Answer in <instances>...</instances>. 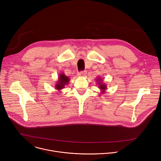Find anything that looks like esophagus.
Returning a JSON list of instances; mask_svg holds the SVG:
<instances>
[{"instance_id":"esophagus-1","label":"esophagus","mask_w":161,"mask_h":161,"mask_svg":"<svg viewBox=\"0 0 161 161\" xmlns=\"http://www.w3.org/2000/svg\"><path fill=\"white\" fill-rule=\"evenodd\" d=\"M87 72L86 71H82V72H80L78 73V76H80V77H82V76H85V75H86Z\"/></svg>"}]
</instances>
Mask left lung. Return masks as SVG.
I'll use <instances>...</instances> for the list:
<instances>
[{
    "label": "left lung",
    "instance_id": "1",
    "mask_svg": "<svg viewBox=\"0 0 161 161\" xmlns=\"http://www.w3.org/2000/svg\"><path fill=\"white\" fill-rule=\"evenodd\" d=\"M96 82H97L98 88L100 89V93L104 94L105 92V91L107 89V85H105V83H103V80L100 77H98L96 79Z\"/></svg>",
    "mask_w": 161,
    "mask_h": 161
}]
</instances>
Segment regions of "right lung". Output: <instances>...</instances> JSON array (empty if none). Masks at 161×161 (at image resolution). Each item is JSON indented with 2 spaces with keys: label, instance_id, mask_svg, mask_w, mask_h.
Segmentation results:
<instances>
[{
  "label": "right lung",
  "instance_id": "1",
  "mask_svg": "<svg viewBox=\"0 0 161 161\" xmlns=\"http://www.w3.org/2000/svg\"><path fill=\"white\" fill-rule=\"evenodd\" d=\"M69 81L70 78L68 76H65V74L63 72L60 73L59 74L58 80L56 81V83L55 85V89L60 91L61 90L65 88V87L68 85Z\"/></svg>",
  "mask_w": 161,
  "mask_h": 161
}]
</instances>
